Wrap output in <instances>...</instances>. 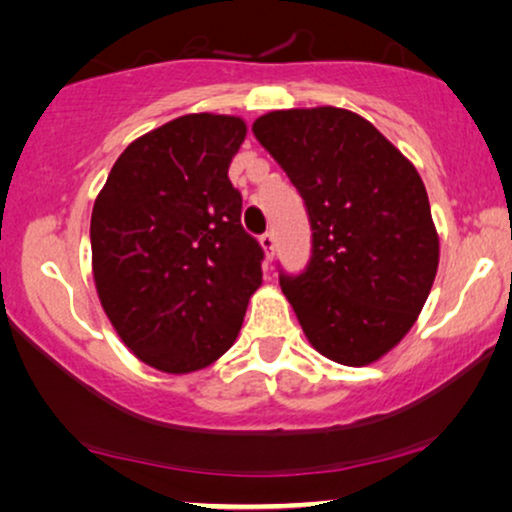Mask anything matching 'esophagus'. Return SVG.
Masks as SVG:
<instances>
[{
	"label": "esophagus",
	"instance_id": "34e87169",
	"mask_svg": "<svg viewBox=\"0 0 512 512\" xmlns=\"http://www.w3.org/2000/svg\"><path fill=\"white\" fill-rule=\"evenodd\" d=\"M261 247H263L265 256H268V258L275 256L277 240H275V233H272V230H268V233H263V235H261Z\"/></svg>",
	"mask_w": 512,
	"mask_h": 512
}]
</instances>
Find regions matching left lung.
<instances>
[{
  "label": "left lung",
  "mask_w": 512,
  "mask_h": 512,
  "mask_svg": "<svg viewBox=\"0 0 512 512\" xmlns=\"http://www.w3.org/2000/svg\"><path fill=\"white\" fill-rule=\"evenodd\" d=\"M263 149L298 188L312 256L279 275L307 340L342 366H368L417 321L438 270V233L415 165L347 109L270 111Z\"/></svg>",
  "instance_id": "8db88e82"
}]
</instances>
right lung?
<instances>
[{
  "mask_svg": "<svg viewBox=\"0 0 512 512\" xmlns=\"http://www.w3.org/2000/svg\"><path fill=\"white\" fill-rule=\"evenodd\" d=\"M244 137L237 116L174 118L118 156L95 200L97 296L132 354L163 373L226 354L261 286L265 254L228 179Z\"/></svg>",
  "mask_w": 512,
  "mask_h": 512,
  "instance_id": "1",
  "label": "right lung"
}]
</instances>
